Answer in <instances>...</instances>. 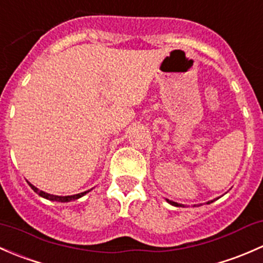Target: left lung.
Masks as SVG:
<instances>
[{"mask_svg":"<svg viewBox=\"0 0 263 263\" xmlns=\"http://www.w3.org/2000/svg\"><path fill=\"white\" fill-rule=\"evenodd\" d=\"M167 201H168L170 204H171V205H175V206H180V204H177V202H175V201H170V200H167ZM208 204H210V202H208Z\"/></svg>","mask_w":263,"mask_h":263,"instance_id":"left-lung-1","label":"left lung"}]
</instances>
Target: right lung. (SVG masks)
Returning <instances> with one entry per match:
<instances>
[{"mask_svg": "<svg viewBox=\"0 0 263 263\" xmlns=\"http://www.w3.org/2000/svg\"><path fill=\"white\" fill-rule=\"evenodd\" d=\"M30 185V187L36 192L37 195H40L42 197H45V199L48 200H51V201H59V202H68V201H72V200H76V199H80L81 196H83L85 194H87L88 191H85V192H81V194H77V195H71V196H57V195H50V194H47V192L42 191V190H37L35 186H32L31 183H29Z\"/></svg>", "mask_w": 263, "mask_h": 263, "instance_id": "obj_1", "label": "right lung"}]
</instances>
